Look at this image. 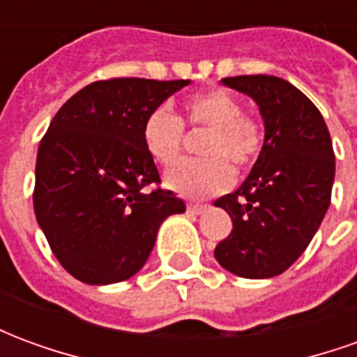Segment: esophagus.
I'll list each match as a JSON object with an SVG mask.
<instances>
[{"label": "esophagus", "mask_w": 357, "mask_h": 357, "mask_svg": "<svg viewBox=\"0 0 357 357\" xmlns=\"http://www.w3.org/2000/svg\"><path fill=\"white\" fill-rule=\"evenodd\" d=\"M206 208H208L206 204H189V206H187V210H189L191 214H195V216H201L202 212H206Z\"/></svg>", "instance_id": "1"}]
</instances>
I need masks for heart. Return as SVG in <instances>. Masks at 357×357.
<instances>
[{
    "label": "heart",
    "instance_id": "b5f03b06",
    "mask_svg": "<svg viewBox=\"0 0 357 357\" xmlns=\"http://www.w3.org/2000/svg\"><path fill=\"white\" fill-rule=\"evenodd\" d=\"M187 124L204 126L208 133L202 143L201 160H181L168 170L164 183L187 199H204L224 193L233 185L231 160L237 168H248L264 145L262 126L243 112V102L227 89H210L191 95L183 105ZM145 151L155 162L170 166L181 151L183 126L176 114L156 107L147 114L141 130Z\"/></svg>",
    "mask_w": 357,
    "mask_h": 357
}]
</instances>
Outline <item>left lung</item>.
Wrapping results in <instances>:
<instances>
[{
	"instance_id": "8db88e82",
	"label": "left lung",
	"mask_w": 357,
	"mask_h": 357,
	"mask_svg": "<svg viewBox=\"0 0 357 357\" xmlns=\"http://www.w3.org/2000/svg\"><path fill=\"white\" fill-rule=\"evenodd\" d=\"M222 84L258 105L264 145L243 185L214 202L233 222L214 256L233 275L268 279L298 260L327 214L333 143L321 112L283 78L252 74Z\"/></svg>"
}]
</instances>
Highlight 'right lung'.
<instances>
[{
    "label": "right lung",
    "mask_w": 357,
    "mask_h": 357,
    "mask_svg": "<svg viewBox=\"0 0 357 357\" xmlns=\"http://www.w3.org/2000/svg\"><path fill=\"white\" fill-rule=\"evenodd\" d=\"M191 80L93 82L59 109L36 160L34 212L61 266L88 284L139 271L156 233L185 202L158 183L141 130L153 109Z\"/></svg>",
    "instance_id": "add662e5"
}]
</instances>
